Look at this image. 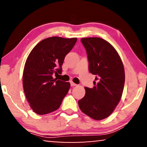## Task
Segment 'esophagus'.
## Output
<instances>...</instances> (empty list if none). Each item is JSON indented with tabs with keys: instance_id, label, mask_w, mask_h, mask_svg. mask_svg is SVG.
Instances as JSON below:
<instances>
[{
	"instance_id": "obj_1",
	"label": "esophagus",
	"mask_w": 147,
	"mask_h": 147,
	"mask_svg": "<svg viewBox=\"0 0 147 147\" xmlns=\"http://www.w3.org/2000/svg\"><path fill=\"white\" fill-rule=\"evenodd\" d=\"M70 84H71V86H72V87H74V86H77V84L74 83L73 82H70Z\"/></svg>"
}]
</instances>
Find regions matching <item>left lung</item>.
<instances>
[{"mask_svg": "<svg viewBox=\"0 0 147 147\" xmlns=\"http://www.w3.org/2000/svg\"><path fill=\"white\" fill-rule=\"evenodd\" d=\"M87 52L89 71L96 75L93 88L85 87L86 94L78 101L80 110L94 120L111 114L121 99L125 74L118 52L102 38H82Z\"/></svg>", "mask_w": 147, "mask_h": 147, "instance_id": "obj_1", "label": "left lung"}]
</instances>
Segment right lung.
<instances>
[{
    "mask_svg": "<svg viewBox=\"0 0 147 147\" xmlns=\"http://www.w3.org/2000/svg\"><path fill=\"white\" fill-rule=\"evenodd\" d=\"M77 38L51 37L42 40L32 49L26 60L23 84L32 110L43 115L57 110L70 88L69 82L53 78L61 74L65 55L72 49Z\"/></svg>",
    "mask_w": 147,
    "mask_h": 147,
    "instance_id": "add662e5",
    "label": "right lung"
}]
</instances>
